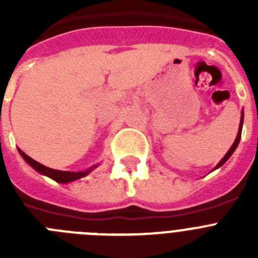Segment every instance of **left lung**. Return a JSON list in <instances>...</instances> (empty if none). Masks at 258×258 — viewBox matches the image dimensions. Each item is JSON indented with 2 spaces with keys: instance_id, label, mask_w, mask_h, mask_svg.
<instances>
[{
  "instance_id": "8db88e82",
  "label": "left lung",
  "mask_w": 258,
  "mask_h": 258,
  "mask_svg": "<svg viewBox=\"0 0 258 258\" xmlns=\"http://www.w3.org/2000/svg\"><path fill=\"white\" fill-rule=\"evenodd\" d=\"M243 118H244V115H243V112H241V118H240V125H239V132H238V136H236L235 141H234V143H232V146H231V147H230V150H229V151H227V154L225 155V156L222 157V160H221L220 163L217 164V166H216V168H214V169H217V168H220V166H222L223 164L226 163V161L229 160V157L231 156L232 154H234V151H235V150H236V147H238L239 142H240L241 127H243Z\"/></svg>"
}]
</instances>
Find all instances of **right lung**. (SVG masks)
<instances>
[{
  "mask_svg": "<svg viewBox=\"0 0 258 258\" xmlns=\"http://www.w3.org/2000/svg\"><path fill=\"white\" fill-rule=\"evenodd\" d=\"M19 154L22 155L23 159H24V160H26L27 163L33 168V169L37 170V172L41 173V174L47 175V177H50V178L54 179V181L59 182V183H68V182H72V181H76V179L83 178V177L88 175L89 173L92 172L95 166H97L94 165L92 166V168H89L88 170H83V172H61V170H55V169H51V168H47V166L42 165V164H40L38 161L33 160L32 157H29L28 155L24 154L22 150H19Z\"/></svg>",
  "mask_w": 258,
  "mask_h": 258,
  "instance_id": "right-lung-1",
  "label": "right lung"
}]
</instances>
